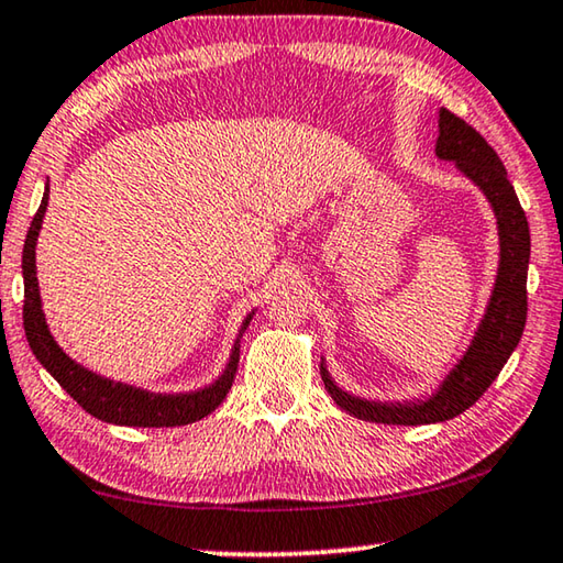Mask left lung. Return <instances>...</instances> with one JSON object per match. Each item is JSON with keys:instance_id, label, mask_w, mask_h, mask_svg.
<instances>
[{"instance_id": "8db88e82", "label": "left lung", "mask_w": 563, "mask_h": 563, "mask_svg": "<svg viewBox=\"0 0 563 563\" xmlns=\"http://www.w3.org/2000/svg\"><path fill=\"white\" fill-rule=\"evenodd\" d=\"M440 136L434 156L452 161L464 178L482 190L497 218L499 265L494 285L470 345L456 357L440 385L424 397L409 399H369L352 395L332 379L320 360V377L335 405L347 415L377 424H434L446 422L470 409L487 387L497 379L517 350L523 325H527V273L531 255V238L527 216L521 211L517 190L509 184L507 168L494 148L452 111L440 109Z\"/></svg>"}]
</instances>
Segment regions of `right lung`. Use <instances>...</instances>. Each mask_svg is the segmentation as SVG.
I'll list each match as a JSON object with an SVG mask.
<instances>
[{"instance_id":"add662e5","label":"right lung","mask_w":563,"mask_h":563,"mask_svg":"<svg viewBox=\"0 0 563 563\" xmlns=\"http://www.w3.org/2000/svg\"><path fill=\"white\" fill-rule=\"evenodd\" d=\"M46 206H49V180H46L42 206L30 225V233H26L22 253L24 332L26 342H30L34 357L42 362V367L76 399V402L87 409L91 417H97L101 422L109 424L180 427L198 422V419L211 415L225 399L228 389L233 387L238 360H241V338L247 325H251V320L258 308H253L243 318L225 367L221 369V375L206 387L188 389V393H151V389L119 383V379L93 373V369L84 367L81 362L66 355L64 347H59V342L54 340L49 325H46L40 280H36V241H40L42 233Z\"/></svg>"}]
</instances>
